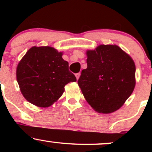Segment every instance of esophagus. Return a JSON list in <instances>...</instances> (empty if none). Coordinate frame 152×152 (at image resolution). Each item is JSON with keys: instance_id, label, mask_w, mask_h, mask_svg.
Masks as SVG:
<instances>
[{"instance_id": "esophagus-1", "label": "esophagus", "mask_w": 152, "mask_h": 152, "mask_svg": "<svg viewBox=\"0 0 152 152\" xmlns=\"http://www.w3.org/2000/svg\"><path fill=\"white\" fill-rule=\"evenodd\" d=\"M80 75H81V74H80V73H77V74H75V76H76V79H77V80L78 79V78H79Z\"/></svg>"}]
</instances>
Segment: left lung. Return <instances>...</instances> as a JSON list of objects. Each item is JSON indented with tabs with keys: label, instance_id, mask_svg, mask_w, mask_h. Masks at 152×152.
<instances>
[{
	"label": "left lung",
	"instance_id": "8db88e82",
	"mask_svg": "<svg viewBox=\"0 0 152 152\" xmlns=\"http://www.w3.org/2000/svg\"><path fill=\"white\" fill-rule=\"evenodd\" d=\"M87 68L78 84L86 102L99 113L119 109L135 86V64L117 46L101 45L87 51Z\"/></svg>",
	"mask_w": 152,
	"mask_h": 152
}]
</instances>
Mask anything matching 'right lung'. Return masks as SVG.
<instances>
[{
	"label": "right lung",
	"mask_w": 152,
	"mask_h": 152,
	"mask_svg": "<svg viewBox=\"0 0 152 152\" xmlns=\"http://www.w3.org/2000/svg\"><path fill=\"white\" fill-rule=\"evenodd\" d=\"M16 78L23 96L39 107L51 105L61 96L68 83L76 81L62 53L49 46L28 50L17 66Z\"/></svg>",
	"instance_id": "obj_1"
}]
</instances>
